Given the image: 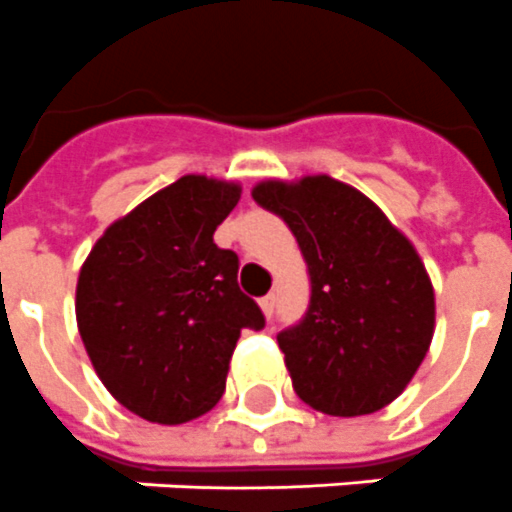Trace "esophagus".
<instances>
[{
	"instance_id": "obj_1",
	"label": "esophagus",
	"mask_w": 512,
	"mask_h": 512,
	"mask_svg": "<svg viewBox=\"0 0 512 512\" xmlns=\"http://www.w3.org/2000/svg\"><path fill=\"white\" fill-rule=\"evenodd\" d=\"M259 304H261V312H264V317H267V320H269V317H272V314H275L277 296H275V293H269V296L261 298Z\"/></svg>"
}]
</instances>
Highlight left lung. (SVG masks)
I'll list each match as a JSON object with an SVG mask.
<instances>
[{"label":"left lung","instance_id":"1","mask_svg":"<svg viewBox=\"0 0 512 512\" xmlns=\"http://www.w3.org/2000/svg\"><path fill=\"white\" fill-rule=\"evenodd\" d=\"M251 195L288 224L312 282L301 322L277 333L296 394L335 418L383 410L433 338V285L418 251L367 195L325 174L269 179Z\"/></svg>","mask_w":512,"mask_h":512}]
</instances>
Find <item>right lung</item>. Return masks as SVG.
<instances>
[{
	"label": "right lung",
	"instance_id": "add662e5",
	"mask_svg": "<svg viewBox=\"0 0 512 512\" xmlns=\"http://www.w3.org/2000/svg\"><path fill=\"white\" fill-rule=\"evenodd\" d=\"M240 185L187 174L105 230L76 285L94 372L134 415L179 425L222 399L243 327L259 304L237 285L235 251L214 243Z\"/></svg>",
	"mask_w": 512,
	"mask_h": 512
}]
</instances>
